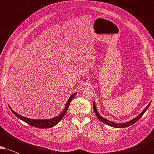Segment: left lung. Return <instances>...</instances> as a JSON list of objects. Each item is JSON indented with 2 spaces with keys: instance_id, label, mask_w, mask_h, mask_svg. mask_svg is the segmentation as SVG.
Segmentation results:
<instances>
[{
  "instance_id": "left-lung-1",
  "label": "left lung",
  "mask_w": 154,
  "mask_h": 154,
  "mask_svg": "<svg viewBox=\"0 0 154 154\" xmlns=\"http://www.w3.org/2000/svg\"><path fill=\"white\" fill-rule=\"evenodd\" d=\"M151 102H150L149 104H148L147 106L145 108L144 110L142 112H141L138 116H137L135 118H134V119H131V120H130V121H128V122H125V123H116V122H111V121H110V120H108L106 119H105V118H103L102 116H100V114H99V113H98V111H97L96 106H95V103L94 101H93V109H94L95 115H96L97 117H98V119H99L100 121L103 122V123L106 124L107 125H109V126H111V127H113V128H128V127L130 126V125H133V124L135 123L136 122L138 121V120L140 119L141 117H142V116L143 115L144 113L146 112V110H147V109H148V107L150 106V104H151Z\"/></svg>"
}]
</instances>
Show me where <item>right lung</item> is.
I'll return each mask as SVG.
<instances>
[{"label":"right lung","mask_w":154,"mask_h":154,"mask_svg":"<svg viewBox=\"0 0 154 154\" xmlns=\"http://www.w3.org/2000/svg\"><path fill=\"white\" fill-rule=\"evenodd\" d=\"M76 94H77V93H73V94H72L71 96L69 97V100H67L66 105H65L64 109H63L62 112H61L58 116H55V117L51 118V119H29V118L24 117V116H23L22 115H20V114H17V112H15L14 111H13L11 109V107L9 106H9L12 112L14 113V114L16 116H17L19 119H20L21 120H22V121H24V122L29 124V125L35 127V128H42V129L51 128H52V127L55 126V125H57V124L59 123L61 119H62L63 116L65 115V114H66L67 110H68L69 106L70 103H71L72 100L75 98Z\"/></svg>","instance_id":"add662e5"}]
</instances>
